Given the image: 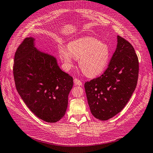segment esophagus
<instances>
[{"label":"esophagus","mask_w":153,"mask_h":153,"mask_svg":"<svg viewBox=\"0 0 153 153\" xmlns=\"http://www.w3.org/2000/svg\"><path fill=\"white\" fill-rule=\"evenodd\" d=\"M74 83L76 86H82V82H81L80 80L78 79H74Z\"/></svg>","instance_id":"obj_1"}]
</instances>
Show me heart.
I'll use <instances>...</instances> for the list:
<instances>
[{
    "instance_id": "b5f03b06",
    "label": "heart",
    "mask_w": 153,
    "mask_h": 153,
    "mask_svg": "<svg viewBox=\"0 0 153 153\" xmlns=\"http://www.w3.org/2000/svg\"><path fill=\"white\" fill-rule=\"evenodd\" d=\"M58 51L65 69H70L73 66L74 59L79 60L81 71L90 78L102 73L110 59V50L108 46L90 36L71 41L68 45V48L60 45Z\"/></svg>"
}]
</instances>
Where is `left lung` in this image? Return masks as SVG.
<instances>
[{"mask_svg": "<svg viewBox=\"0 0 153 153\" xmlns=\"http://www.w3.org/2000/svg\"><path fill=\"white\" fill-rule=\"evenodd\" d=\"M139 61L131 44L117 36V46L102 75L84 84L90 111L107 120L123 109L136 88Z\"/></svg>", "mask_w": 153, "mask_h": 153, "instance_id": "8db88e82", "label": "left lung"}]
</instances>
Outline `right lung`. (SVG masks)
Here are the masks:
<instances>
[{"mask_svg":"<svg viewBox=\"0 0 153 153\" xmlns=\"http://www.w3.org/2000/svg\"><path fill=\"white\" fill-rule=\"evenodd\" d=\"M13 72L18 94L37 117L50 123L62 119L73 79L55 57L37 50L35 39L28 37L16 50Z\"/></svg>","mask_w":153,"mask_h":153,"instance_id":"add662e5","label":"right lung"}]
</instances>
